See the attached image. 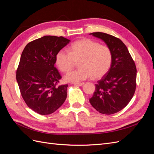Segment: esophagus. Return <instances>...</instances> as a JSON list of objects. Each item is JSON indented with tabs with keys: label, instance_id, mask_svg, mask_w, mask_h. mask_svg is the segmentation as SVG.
Segmentation results:
<instances>
[{
	"label": "esophagus",
	"instance_id": "1",
	"mask_svg": "<svg viewBox=\"0 0 154 154\" xmlns=\"http://www.w3.org/2000/svg\"><path fill=\"white\" fill-rule=\"evenodd\" d=\"M74 85L76 86H82L84 85V83H74Z\"/></svg>",
	"mask_w": 154,
	"mask_h": 154
}]
</instances>
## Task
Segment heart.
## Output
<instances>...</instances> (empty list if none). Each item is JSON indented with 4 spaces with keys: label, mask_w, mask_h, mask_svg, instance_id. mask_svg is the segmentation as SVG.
<instances>
[{
    "label": "heart",
    "mask_w": 154,
    "mask_h": 154,
    "mask_svg": "<svg viewBox=\"0 0 154 154\" xmlns=\"http://www.w3.org/2000/svg\"><path fill=\"white\" fill-rule=\"evenodd\" d=\"M68 51L61 49L56 54L55 62L58 69L66 72L80 61L81 68L69 72L65 76L67 82H79L92 76L101 78L109 72L112 63L113 54L109 46L89 38L74 42Z\"/></svg>",
    "instance_id": "heart-1"
}]
</instances>
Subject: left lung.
<instances>
[{"label":"left lung","mask_w":154,"mask_h":154,"mask_svg":"<svg viewBox=\"0 0 154 154\" xmlns=\"http://www.w3.org/2000/svg\"><path fill=\"white\" fill-rule=\"evenodd\" d=\"M91 35L105 42L112 50L113 60L109 72L97 82L89 101L101 114H115L128 104L136 91V64L127 46L119 38L101 32Z\"/></svg>","instance_id":"obj_1"}]
</instances>
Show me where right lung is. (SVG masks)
<instances>
[{
    "label": "right lung",
    "mask_w": 154,
    "mask_h": 154,
    "mask_svg": "<svg viewBox=\"0 0 154 154\" xmlns=\"http://www.w3.org/2000/svg\"><path fill=\"white\" fill-rule=\"evenodd\" d=\"M69 42L63 36H44L22 51L17 81L26 105L39 114L53 113L66 99L68 85H59L62 76L54 65L56 54Z\"/></svg>",
    "instance_id": "add662e5"
}]
</instances>
